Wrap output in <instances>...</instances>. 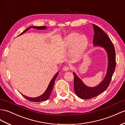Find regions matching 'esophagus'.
I'll return each instance as SVG.
<instances>
[{"mask_svg": "<svg viewBox=\"0 0 125 125\" xmlns=\"http://www.w3.org/2000/svg\"><path fill=\"white\" fill-rule=\"evenodd\" d=\"M63 71H68L70 69V67L68 66H65L64 67L62 68Z\"/></svg>", "mask_w": 125, "mask_h": 125, "instance_id": "obj_1", "label": "esophagus"}]
</instances>
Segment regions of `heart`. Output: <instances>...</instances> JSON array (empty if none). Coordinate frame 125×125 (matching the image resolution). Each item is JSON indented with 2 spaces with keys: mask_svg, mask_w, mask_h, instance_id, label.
<instances>
[{
  "mask_svg": "<svg viewBox=\"0 0 125 125\" xmlns=\"http://www.w3.org/2000/svg\"><path fill=\"white\" fill-rule=\"evenodd\" d=\"M64 44L66 47H72L71 54L74 56L81 55L88 44V39L85 35H79L77 33H72L66 36Z\"/></svg>",
  "mask_w": 125,
  "mask_h": 125,
  "instance_id": "heart-1",
  "label": "heart"
}]
</instances>
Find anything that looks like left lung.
<instances>
[{
	"label": "left lung",
	"instance_id": "1",
	"mask_svg": "<svg viewBox=\"0 0 125 125\" xmlns=\"http://www.w3.org/2000/svg\"><path fill=\"white\" fill-rule=\"evenodd\" d=\"M94 35L93 43L94 46L102 47L107 53L108 65L105 76L98 85L91 87L86 86L75 73H73L74 76V89L76 94L82 99H90L98 96L107 89L115 72V53L113 43L107 34L99 26L93 24Z\"/></svg>",
	"mask_w": 125,
	"mask_h": 125
}]
</instances>
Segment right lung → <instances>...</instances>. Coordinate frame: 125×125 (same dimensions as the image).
Wrapping results in <instances>:
<instances>
[{
	"mask_svg": "<svg viewBox=\"0 0 125 125\" xmlns=\"http://www.w3.org/2000/svg\"><path fill=\"white\" fill-rule=\"evenodd\" d=\"M31 28H34V29H38V30H44L47 28V27L43 26H30V27H28L27 29H26L25 30H24V31L23 32L21 33L19 35L23 34L24 33H25L26 31H27V30H29ZM58 73H59L58 72H57L56 74V75L54 76L52 80H51V81H50L49 84V85L47 87L46 91H45L44 93L43 94H42L41 95L39 96L38 97H36V98H30V97H27L26 96H25L24 95H23V94H22V95L24 97V98H26L27 100H29V101H32V102H39L46 101V100H47L49 98L51 93V92H52V89H53L54 81H55L56 78H57L58 75Z\"/></svg>",
	"mask_w": 125,
	"mask_h": 125,
	"instance_id": "add662e5",
	"label": "right lung"
}]
</instances>
